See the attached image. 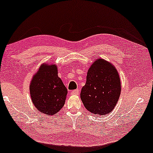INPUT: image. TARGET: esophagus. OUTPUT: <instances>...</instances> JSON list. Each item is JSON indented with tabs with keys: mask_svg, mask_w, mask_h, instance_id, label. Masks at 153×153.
I'll return each mask as SVG.
<instances>
[{
	"mask_svg": "<svg viewBox=\"0 0 153 153\" xmlns=\"http://www.w3.org/2000/svg\"><path fill=\"white\" fill-rule=\"evenodd\" d=\"M72 95H79V89L74 90V91H73L72 92Z\"/></svg>",
	"mask_w": 153,
	"mask_h": 153,
	"instance_id": "obj_1",
	"label": "esophagus"
}]
</instances>
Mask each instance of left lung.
<instances>
[{"label":"left lung","instance_id":"1","mask_svg":"<svg viewBox=\"0 0 153 153\" xmlns=\"http://www.w3.org/2000/svg\"><path fill=\"white\" fill-rule=\"evenodd\" d=\"M118 71L103 59H98L88 71L81 100L88 111L96 115L107 114L116 106L120 95Z\"/></svg>","mask_w":153,"mask_h":153}]
</instances>
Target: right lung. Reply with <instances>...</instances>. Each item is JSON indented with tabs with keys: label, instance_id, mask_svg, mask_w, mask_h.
<instances>
[{
	"label": "right lung",
	"instance_id": "add662e5",
	"mask_svg": "<svg viewBox=\"0 0 153 153\" xmlns=\"http://www.w3.org/2000/svg\"><path fill=\"white\" fill-rule=\"evenodd\" d=\"M34 106L43 114L53 115L64 106L68 89L58 76L55 65L44 64L34 75L30 85Z\"/></svg>",
	"mask_w": 153,
	"mask_h": 153
}]
</instances>
